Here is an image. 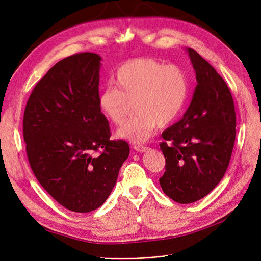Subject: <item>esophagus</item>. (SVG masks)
<instances>
[{"instance_id": "1", "label": "esophagus", "mask_w": 261, "mask_h": 261, "mask_svg": "<svg viewBox=\"0 0 261 261\" xmlns=\"http://www.w3.org/2000/svg\"><path fill=\"white\" fill-rule=\"evenodd\" d=\"M134 149L137 150L138 152H146L149 148H148V147H146V146H143V145H135Z\"/></svg>"}]
</instances>
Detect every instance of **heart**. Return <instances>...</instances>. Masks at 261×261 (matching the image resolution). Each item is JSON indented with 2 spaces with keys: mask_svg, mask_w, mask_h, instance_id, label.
<instances>
[{
  "mask_svg": "<svg viewBox=\"0 0 261 261\" xmlns=\"http://www.w3.org/2000/svg\"><path fill=\"white\" fill-rule=\"evenodd\" d=\"M114 85L106 86L98 98L100 111L114 124L126 119L131 103L137 113L116 135L132 143H144L156 129L174 121L182 111L189 92L186 71L176 65H164L142 58L121 65Z\"/></svg>",
  "mask_w": 261,
  "mask_h": 261,
  "instance_id": "obj_1",
  "label": "heart"
}]
</instances>
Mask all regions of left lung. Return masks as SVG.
Returning a JSON list of instances; mask_svg holds the SVG:
<instances>
[{"mask_svg": "<svg viewBox=\"0 0 261 261\" xmlns=\"http://www.w3.org/2000/svg\"><path fill=\"white\" fill-rule=\"evenodd\" d=\"M186 50L197 85L182 118L162 133L166 171L159 179L164 193L179 203L197 201L219 185L236 139L234 106L227 84L196 51Z\"/></svg>", "mask_w": 261, "mask_h": 261, "instance_id": "obj_1", "label": "left lung"}]
</instances>
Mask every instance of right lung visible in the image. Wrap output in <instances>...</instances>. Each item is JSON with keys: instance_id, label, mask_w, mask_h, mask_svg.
I'll use <instances>...</instances> for the list:
<instances>
[{"instance_id": "add662e5", "label": "right lung", "mask_w": 261, "mask_h": 261, "mask_svg": "<svg viewBox=\"0 0 261 261\" xmlns=\"http://www.w3.org/2000/svg\"><path fill=\"white\" fill-rule=\"evenodd\" d=\"M101 56L77 53L56 63L37 83L23 117L32 171L42 188L73 212H90L110 196L127 160V142L110 141L101 113ZM100 149L103 152L96 155Z\"/></svg>"}]
</instances>
